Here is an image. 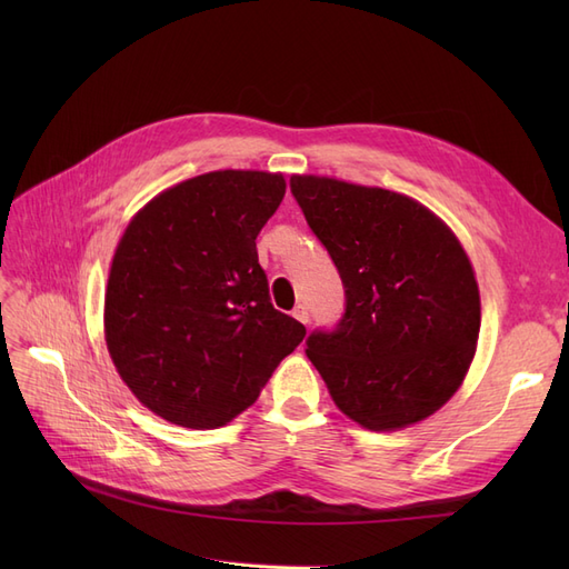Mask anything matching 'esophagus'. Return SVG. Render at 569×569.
I'll list each match as a JSON object with an SVG mask.
<instances>
[{
    "instance_id": "esophagus-1",
    "label": "esophagus",
    "mask_w": 569,
    "mask_h": 569,
    "mask_svg": "<svg viewBox=\"0 0 569 569\" xmlns=\"http://www.w3.org/2000/svg\"><path fill=\"white\" fill-rule=\"evenodd\" d=\"M291 316H295L299 322H303V325H308V320H311V316H308V308L306 306H297L295 311H291Z\"/></svg>"
}]
</instances>
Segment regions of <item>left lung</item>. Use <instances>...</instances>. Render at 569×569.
<instances>
[{
	"label": "left lung",
	"mask_w": 569,
	"mask_h": 569,
	"mask_svg": "<svg viewBox=\"0 0 569 569\" xmlns=\"http://www.w3.org/2000/svg\"><path fill=\"white\" fill-rule=\"evenodd\" d=\"M343 284V313L306 356L339 410L368 429L432 416L460 387L479 337V289L453 232L403 194L330 178L289 180Z\"/></svg>",
	"instance_id": "8db88e82"
}]
</instances>
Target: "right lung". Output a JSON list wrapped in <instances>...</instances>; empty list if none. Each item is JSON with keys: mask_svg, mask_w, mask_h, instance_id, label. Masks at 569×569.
Returning a JSON list of instances; mask_svg holds the SVG:
<instances>
[{"mask_svg": "<svg viewBox=\"0 0 569 569\" xmlns=\"http://www.w3.org/2000/svg\"><path fill=\"white\" fill-rule=\"evenodd\" d=\"M284 178L216 170L170 187L116 249L104 325L130 391L163 420L213 429L247 410L306 327L270 303L256 237Z\"/></svg>", "mask_w": 569, "mask_h": 569, "instance_id": "obj_1", "label": "right lung"}]
</instances>
